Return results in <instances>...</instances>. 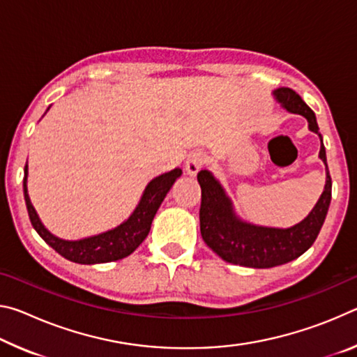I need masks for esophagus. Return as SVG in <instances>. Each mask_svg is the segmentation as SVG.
Returning a JSON list of instances; mask_svg holds the SVG:
<instances>
[{
    "label": "esophagus",
    "mask_w": 357,
    "mask_h": 357,
    "mask_svg": "<svg viewBox=\"0 0 357 357\" xmlns=\"http://www.w3.org/2000/svg\"><path fill=\"white\" fill-rule=\"evenodd\" d=\"M204 162H206V154L202 153V151H195V153H192L189 155V159L185 160V173L189 174V176H195V174L202 170Z\"/></svg>",
    "instance_id": "obj_1"
}]
</instances>
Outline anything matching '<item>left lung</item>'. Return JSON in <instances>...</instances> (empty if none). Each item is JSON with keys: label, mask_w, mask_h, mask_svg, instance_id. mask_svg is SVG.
I'll use <instances>...</instances> for the list:
<instances>
[{"label": "left lung", "mask_w": 357, "mask_h": 357, "mask_svg": "<svg viewBox=\"0 0 357 357\" xmlns=\"http://www.w3.org/2000/svg\"><path fill=\"white\" fill-rule=\"evenodd\" d=\"M273 94L287 112L304 116L309 129L319 137V159L326 167V184L321 197L304 220L289 228H275L241 219L220 181L209 170L198 173L197 179L202 187L200 231L203 241L227 263L245 268H274L301 257L315 243L331 204L332 181L315 113L293 89L279 88Z\"/></svg>", "instance_id": "obj_1"}]
</instances>
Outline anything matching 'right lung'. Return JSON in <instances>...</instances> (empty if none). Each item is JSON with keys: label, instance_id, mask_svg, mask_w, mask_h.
<instances>
[{"label": "right lung", "instance_id": "1", "mask_svg": "<svg viewBox=\"0 0 357 357\" xmlns=\"http://www.w3.org/2000/svg\"><path fill=\"white\" fill-rule=\"evenodd\" d=\"M181 174H183V170L181 168H174L172 172L159 174V176L151 179L148 185L144 187L143 195L140 202H138L137 208L134 209V213L123 223L108 229V231L77 241L61 239L55 236L40 222L28 195V162L25 165V178H23V193H25V203L31 225L52 249H55L59 255L69 259V261L78 264H99L116 261V259L129 257L146 239L157 209L160 208L167 193L170 192L174 181Z\"/></svg>", "mask_w": 357, "mask_h": 357}]
</instances>
